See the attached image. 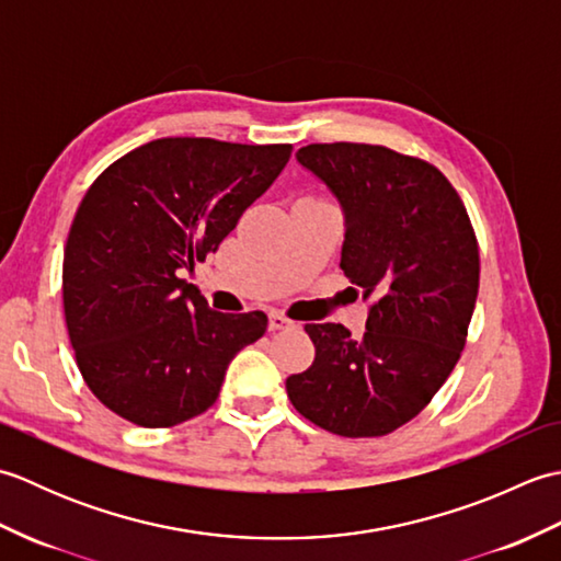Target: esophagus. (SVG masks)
Here are the masks:
<instances>
[{
  "label": "esophagus",
  "instance_id": "1",
  "mask_svg": "<svg viewBox=\"0 0 561 561\" xmlns=\"http://www.w3.org/2000/svg\"><path fill=\"white\" fill-rule=\"evenodd\" d=\"M291 325H294V320L287 318L284 313H279V311L270 313V330H287Z\"/></svg>",
  "mask_w": 561,
  "mask_h": 561
}]
</instances>
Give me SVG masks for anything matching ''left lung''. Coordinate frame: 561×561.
Segmentation results:
<instances>
[{"label": "left lung", "mask_w": 561, "mask_h": 561, "mask_svg": "<svg viewBox=\"0 0 561 561\" xmlns=\"http://www.w3.org/2000/svg\"><path fill=\"white\" fill-rule=\"evenodd\" d=\"M347 217L340 267L368 304L364 337L308 323L316 359L287 378L299 414L330 434L374 438L420 414L468 342L480 248L456 187L436 165L380 145L296 153Z\"/></svg>", "instance_id": "1"}]
</instances>
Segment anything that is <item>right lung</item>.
<instances>
[{"instance_id":"add662e5","label":"right lung","mask_w":561,"mask_h":561,"mask_svg":"<svg viewBox=\"0 0 561 561\" xmlns=\"http://www.w3.org/2000/svg\"><path fill=\"white\" fill-rule=\"evenodd\" d=\"M291 149L163 137L91 183L67 236L62 304L83 383L111 412L147 428L193 420L265 335V313L211 311L181 274L219 248Z\"/></svg>"}]
</instances>
